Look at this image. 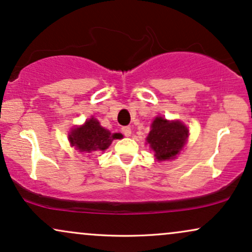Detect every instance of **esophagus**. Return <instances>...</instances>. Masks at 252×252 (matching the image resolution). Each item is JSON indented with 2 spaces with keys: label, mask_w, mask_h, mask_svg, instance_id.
<instances>
[{
  "label": "esophagus",
  "mask_w": 252,
  "mask_h": 252,
  "mask_svg": "<svg viewBox=\"0 0 252 252\" xmlns=\"http://www.w3.org/2000/svg\"><path fill=\"white\" fill-rule=\"evenodd\" d=\"M122 134L124 136H126V137H129V136L131 135V128H130V126H123V128H122Z\"/></svg>",
  "instance_id": "1"
}]
</instances>
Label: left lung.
<instances>
[{"label":"left lung","instance_id":"left-lung-1","mask_svg":"<svg viewBox=\"0 0 252 252\" xmlns=\"http://www.w3.org/2000/svg\"><path fill=\"white\" fill-rule=\"evenodd\" d=\"M189 130L181 122H168L161 117H156L152 124L147 141L154 150L158 161L174 158L186 143Z\"/></svg>","mask_w":252,"mask_h":252}]
</instances>
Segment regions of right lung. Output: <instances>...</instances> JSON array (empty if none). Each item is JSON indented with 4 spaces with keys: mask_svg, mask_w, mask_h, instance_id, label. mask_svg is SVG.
I'll use <instances>...</instances> for the list:
<instances>
[{
    "mask_svg": "<svg viewBox=\"0 0 252 252\" xmlns=\"http://www.w3.org/2000/svg\"><path fill=\"white\" fill-rule=\"evenodd\" d=\"M121 134H110L109 130L100 126L94 118H90L85 124L71 131L70 141L72 146L82 153L90 154L92 152H103L111 144L114 138H120Z\"/></svg>",
    "mask_w": 252,
    "mask_h": 252,
    "instance_id": "add662e5",
    "label": "right lung"
}]
</instances>
